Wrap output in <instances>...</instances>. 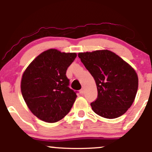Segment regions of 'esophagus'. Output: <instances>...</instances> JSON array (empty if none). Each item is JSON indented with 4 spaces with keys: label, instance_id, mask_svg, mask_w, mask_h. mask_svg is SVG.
Masks as SVG:
<instances>
[{
    "label": "esophagus",
    "instance_id": "34e87169",
    "mask_svg": "<svg viewBox=\"0 0 152 152\" xmlns=\"http://www.w3.org/2000/svg\"><path fill=\"white\" fill-rule=\"evenodd\" d=\"M79 93H80V94H81V95H82V94H83V88H81V89L79 91Z\"/></svg>",
    "mask_w": 152,
    "mask_h": 152
}]
</instances>
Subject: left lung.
<instances>
[{"label":"left lung","instance_id":"8db88e82","mask_svg":"<svg viewBox=\"0 0 152 152\" xmlns=\"http://www.w3.org/2000/svg\"><path fill=\"white\" fill-rule=\"evenodd\" d=\"M78 56L96 84L98 96L91 104L94 112L106 118L126 113L138 90V76L133 68L108 50L79 53Z\"/></svg>","mask_w":152,"mask_h":152}]
</instances>
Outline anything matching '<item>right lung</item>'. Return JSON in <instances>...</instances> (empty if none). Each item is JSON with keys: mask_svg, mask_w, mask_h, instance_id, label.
I'll return each mask as SVG.
<instances>
[{"mask_svg": "<svg viewBox=\"0 0 152 152\" xmlns=\"http://www.w3.org/2000/svg\"><path fill=\"white\" fill-rule=\"evenodd\" d=\"M76 57V53L47 50L24 71L20 85L23 97L31 112L42 121H58L73 106L77 96L69 88L66 74Z\"/></svg>", "mask_w": 152, "mask_h": 152, "instance_id": "add662e5", "label": "right lung"}]
</instances>
